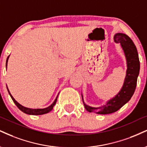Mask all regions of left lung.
I'll return each mask as SVG.
<instances>
[{"mask_svg": "<svg viewBox=\"0 0 147 147\" xmlns=\"http://www.w3.org/2000/svg\"><path fill=\"white\" fill-rule=\"evenodd\" d=\"M114 40L116 43L121 44L126 58L127 69L124 84L116 96L109 100L105 105L98 107H93L86 105L81 94L85 108L89 112L109 114L116 112L131 99L135 92L140 72V61L137 49L131 39L124 33H118L115 34Z\"/></svg>", "mask_w": 147, "mask_h": 147, "instance_id": "obj_1", "label": "left lung"}]
</instances>
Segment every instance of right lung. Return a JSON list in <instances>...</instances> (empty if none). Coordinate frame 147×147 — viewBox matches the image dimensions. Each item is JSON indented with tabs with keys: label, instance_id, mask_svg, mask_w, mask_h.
Listing matches in <instances>:
<instances>
[{
	"label": "right lung",
	"instance_id": "obj_1",
	"mask_svg": "<svg viewBox=\"0 0 147 147\" xmlns=\"http://www.w3.org/2000/svg\"><path fill=\"white\" fill-rule=\"evenodd\" d=\"M9 57V55L7 57V61H6V68H7V62H8ZM7 88L8 92H9V94L10 96H11V98H12V100H13L14 103H15L17 107H18V109H20L22 112L25 113V114H29V115H42V114H47V113L51 112V111L53 109V108L55 105L56 104L57 100L58 95H59V94H58V95L57 96L56 98L55 99L53 102V103L51 104L50 106H49V107H46V108H43V109H32V108H28V107H24V106L20 105V103H18L16 100L14 99L13 97L12 96V95L11 94V93H10L9 90L7 86Z\"/></svg>",
	"mask_w": 147,
	"mask_h": 147
}]
</instances>
